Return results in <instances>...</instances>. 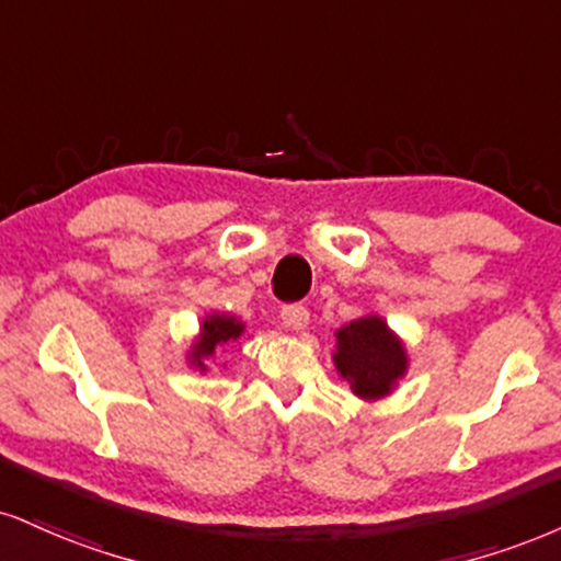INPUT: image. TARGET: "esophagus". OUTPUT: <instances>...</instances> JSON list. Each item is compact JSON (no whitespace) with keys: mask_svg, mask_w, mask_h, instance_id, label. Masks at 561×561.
Masks as SVG:
<instances>
[{"mask_svg":"<svg viewBox=\"0 0 561 561\" xmlns=\"http://www.w3.org/2000/svg\"><path fill=\"white\" fill-rule=\"evenodd\" d=\"M282 321H285V327L293 329V332H302V329L308 327L310 313L306 306H298V302H295V306L282 308Z\"/></svg>","mask_w":561,"mask_h":561,"instance_id":"esophagus-1","label":"esophagus"}]
</instances>
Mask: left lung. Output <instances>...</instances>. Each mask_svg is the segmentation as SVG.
<instances>
[{"instance_id":"8db88e82","label":"left lung","mask_w":561,"mask_h":561,"mask_svg":"<svg viewBox=\"0 0 561 561\" xmlns=\"http://www.w3.org/2000/svg\"><path fill=\"white\" fill-rule=\"evenodd\" d=\"M336 336L334 366L363 400L374 402L391 394L408 370L402 340L379 316H363L345 323Z\"/></svg>"}]
</instances>
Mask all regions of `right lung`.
<instances>
[{
    "mask_svg": "<svg viewBox=\"0 0 561 561\" xmlns=\"http://www.w3.org/2000/svg\"><path fill=\"white\" fill-rule=\"evenodd\" d=\"M242 332H245V323L234 319V316H227V313L206 316L204 323H201V334L195 336L191 353H187V360H191V366L206 370V360H211L216 347L227 345V342L232 340H240Z\"/></svg>",
    "mask_w": 561,
    "mask_h": 561,
    "instance_id": "obj_1",
    "label": "right lung"
}]
</instances>
